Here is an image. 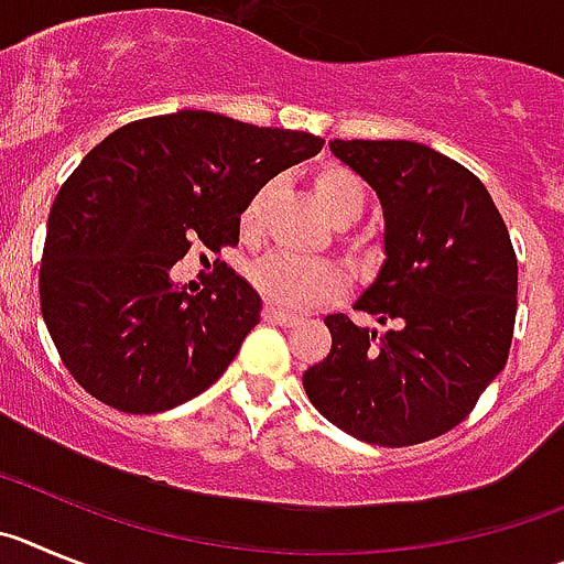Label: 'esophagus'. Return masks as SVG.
<instances>
[{
	"label": "esophagus",
	"instance_id": "1",
	"mask_svg": "<svg viewBox=\"0 0 564 564\" xmlns=\"http://www.w3.org/2000/svg\"><path fill=\"white\" fill-rule=\"evenodd\" d=\"M263 319H267V323H278V326H294V323H297V314H289L283 312V308L267 303V306H263Z\"/></svg>",
	"mask_w": 564,
	"mask_h": 564
}]
</instances>
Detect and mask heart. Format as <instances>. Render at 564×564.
<instances>
[{"label": "heart", "instance_id": "obj_1", "mask_svg": "<svg viewBox=\"0 0 564 564\" xmlns=\"http://www.w3.org/2000/svg\"><path fill=\"white\" fill-rule=\"evenodd\" d=\"M314 196L319 207L326 210L334 225L345 227L357 221L365 210V185L351 169L345 165H323L312 176ZM275 191V182H267L247 199L241 210V232L247 238H256L261 232L263 213L270 205V196ZM250 283L258 292L281 308L303 312L319 303H328L339 297L345 289V275L337 263L332 261H301V258L283 256V252H270L261 261L250 267Z\"/></svg>", "mask_w": 564, "mask_h": 564}]
</instances>
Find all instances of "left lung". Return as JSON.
I'll list each match as a JSON object with an SVG mask.
<instances>
[{
  "label": "left lung",
  "instance_id": "1",
  "mask_svg": "<svg viewBox=\"0 0 564 564\" xmlns=\"http://www.w3.org/2000/svg\"><path fill=\"white\" fill-rule=\"evenodd\" d=\"M384 210V261L357 312L328 314L332 351L303 373L314 408L348 435L413 446L458 427L506 368L517 256L484 182L410 140H334Z\"/></svg>",
  "mask_w": 564,
  "mask_h": 564
}]
</instances>
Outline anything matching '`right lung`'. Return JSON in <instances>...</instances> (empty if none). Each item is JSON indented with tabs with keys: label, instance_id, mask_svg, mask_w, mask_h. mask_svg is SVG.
Instances as JSON below:
<instances>
[{
	"label": "right lung",
	"instance_id": "obj_1",
	"mask_svg": "<svg viewBox=\"0 0 564 564\" xmlns=\"http://www.w3.org/2000/svg\"><path fill=\"white\" fill-rule=\"evenodd\" d=\"M323 140L213 111L111 131L61 185L39 294L64 368L120 413H162L205 393L261 319V297L227 263L196 294L171 281L191 245H238L247 199Z\"/></svg>",
	"mask_w": 564,
	"mask_h": 564
}]
</instances>
